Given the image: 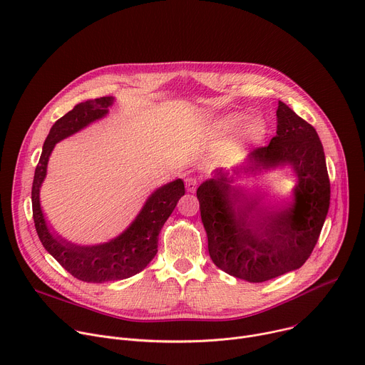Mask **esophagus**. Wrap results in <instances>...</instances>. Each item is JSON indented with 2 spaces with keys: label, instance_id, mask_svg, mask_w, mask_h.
<instances>
[{
  "label": "esophagus",
  "instance_id": "34e87169",
  "mask_svg": "<svg viewBox=\"0 0 365 365\" xmlns=\"http://www.w3.org/2000/svg\"><path fill=\"white\" fill-rule=\"evenodd\" d=\"M185 183H186L187 192H195L196 187H197V180H196L195 178H187V179L185 180Z\"/></svg>",
  "mask_w": 365,
  "mask_h": 365
}]
</instances>
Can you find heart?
<instances>
[{"label": "heart", "mask_w": 365, "mask_h": 365, "mask_svg": "<svg viewBox=\"0 0 365 365\" xmlns=\"http://www.w3.org/2000/svg\"><path fill=\"white\" fill-rule=\"evenodd\" d=\"M246 118L240 113H228V115H222L218 118H214L212 120H210L208 129L210 134L212 137H225L231 132H235L236 129H239L243 123H245ZM245 134L247 137H253L255 135V128L250 125L245 129Z\"/></svg>", "instance_id": "heart-1"}]
</instances>
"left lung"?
<instances>
[{"instance_id":"left-lung-1","label":"left lung","mask_w":365,"mask_h":365,"mask_svg":"<svg viewBox=\"0 0 365 365\" xmlns=\"http://www.w3.org/2000/svg\"><path fill=\"white\" fill-rule=\"evenodd\" d=\"M289 167L296 176L292 196L264 198L237 182L245 175ZM217 267L247 282H264L302 268L324 224L330 183L316 129L278 103L277 135L231 170L217 169L196 190Z\"/></svg>"}]
</instances>
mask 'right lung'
I'll use <instances>...</instances> for the list:
<instances>
[{
    "mask_svg": "<svg viewBox=\"0 0 365 365\" xmlns=\"http://www.w3.org/2000/svg\"><path fill=\"white\" fill-rule=\"evenodd\" d=\"M115 97H98L78 103L73 110L58 119L45 140L42 154L35 170L31 186L33 220L38 236L61 267L74 278L84 282L102 284L119 281L141 272L157 255L158 235L185 195L182 179L157 187L143 205L141 211L122 233L109 242L98 245H77L59 236L48 224L41 207V187L46 178L48 161L55 145L96 120L103 119Z\"/></svg>",
    "mask_w": 365,
    "mask_h": 365,
    "instance_id": "right-lung-1",
    "label": "right lung"
}]
</instances>
